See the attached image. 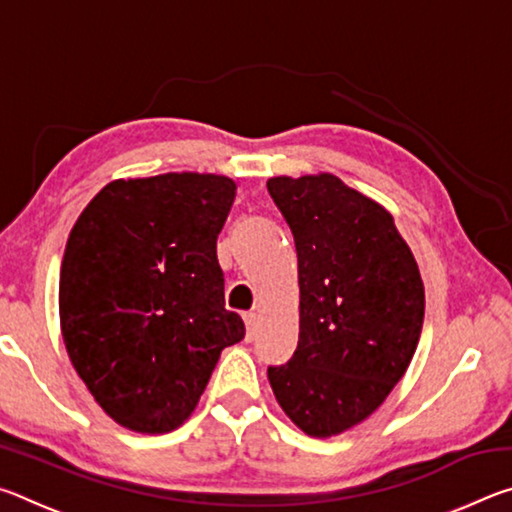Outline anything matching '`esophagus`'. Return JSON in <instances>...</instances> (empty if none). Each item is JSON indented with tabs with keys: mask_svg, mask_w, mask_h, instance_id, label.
Here are the masks:
<instances>
[{
	"mask_svg": "<svg viewBox=\"0 0 512 512\" xmlns=\"http://www.w3.org/2000/svg\"><path fill=\"white\" fill-rule=\"evenodd\" d=\"M244 323H246V329H248V339H253L255 327H257V314H255V311H246Z\"/></svg>",
	"mask_w": 512,
	"mask_h": 512,
	"instance_id": "esophagus-1",
	"label": "esophagus"
}]
</instances>
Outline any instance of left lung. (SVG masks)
<instances>
[{"instance_id": "1", "label": "left lung", "mask_w": 512, "mask_h": 512, "mask_svg": "<svg viewBox=\"0 0 512 512\" xmlns=\"http://www.w3.org/2000/svg\"><path fill=\"white\" fill-rule=\"evenodd\" d=\"M268 194L298 253L300 336L268 381L284 413L329 438L375 413L415 354L424 284L393 216L332 173L277 176Z\"/></svg>"}]
</instances>
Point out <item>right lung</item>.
<instances>
[{
    "label": "right lung",
    "mask_w": 512,
    "mask_h": 512,
    "mask_svg": "<svg viewBox=\"0 0 512 512\" xmlns=\"http://www.w3.org/2000/svg\"><path fill=\"white\" fill-rule=\"evenodd\" d=\"M237 185L214 173L115 180L69 232L60 329L72 366L121 427L169 433L192 411L221 350L244 339L225 309L216 237Z\"/></svg>",
    "instance_id": "add662e5"
}]
</instances>
